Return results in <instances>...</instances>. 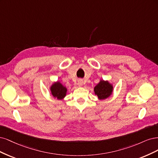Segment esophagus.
Segmentation results:
<instances>
[{"label": "esophagus", "instance_id": "1", "mask_svg": "<svg viewBox=\"0 0 158 158\" xmlns=\"http://www.w3.org/2000/svg\"><path fill=\"white\" fill-rule=\"evenodd\" d=\"M83 85V81L82 80H79L78 82H77V85L79 86H82Z\"/></svg>", "mask_w": 158, "mask_h": 158}]
</instances>
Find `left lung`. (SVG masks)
<instances>
[{
  "label": "left lung",
  "mask_w": 158,
  "mask_h": 158,
  "mask_svg": "<svg viewBox=\"0 0 158 158\" xmlns=\"http://www.w3.org/2000/svg\"><path fill=\"white\" fill-rule=\"evenodd\" d=\"M114 91V85L108 81L100 79L99 83L94 88V94L98 96L100 100H106L112 94Z\"/></svg>",
  "instance_id": "left-lung-1"
}]
</instances>
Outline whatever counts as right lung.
I'll return each instance as SVG.
<instances>
[{"mask_svg":"<svg viewBox=\"0 0 158 158\" xmlns=\"http://www.w3.org/2000/svg\"><path fill=\"white\" fill-rule=\"evenodd\" d=\"M50 91L54 98L62 100L67 94L68 89L60 81H57L50 86Z\"/></svg>","mask_w":158,"mask_h":158,"instance_id":"right-lung-1","label":"right lung"}]
</instances>
